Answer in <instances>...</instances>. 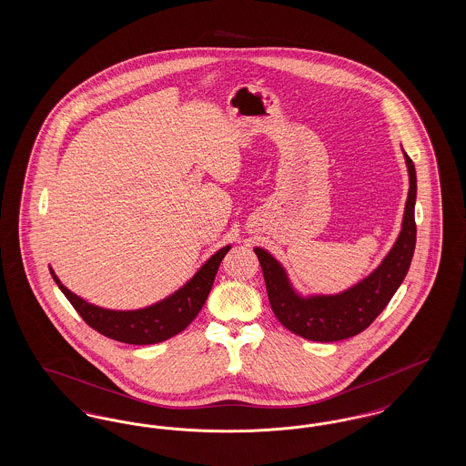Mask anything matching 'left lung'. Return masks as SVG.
Here are the masks:
<instances>
[{
  "label": "left lung",
  "mask_w": 466,
  "mask_h": 466,
  "mask_svg": "<svg viewBox=\"0 0 466 466\" xmlns=\"http://www.w3.org/2000/svg\"><path fill=\"white\" fill-rule=\"evenodd\" d=\"M405 162L410 187L399 239L382 264L353 289H346L340 295L302 299L289 287L283 267L266 249L255 248L264 272L270 308L289 332L316 342L344 340L369 329L388 306L407 276L416 248V167L407 154Z\"/></svg>",
  "instance_id": "left-lung-1"
}]
</instances>
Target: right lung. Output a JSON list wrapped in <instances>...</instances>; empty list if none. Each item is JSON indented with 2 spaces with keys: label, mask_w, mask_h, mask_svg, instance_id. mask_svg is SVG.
I'll list each match as a JSON object with an SVG mask.
<instances>
[{
  "label": "right lung",
  "mask_w": 466,
  "mask_h": 466,
  "mask_svg": "<svg viewBox=\"0 0 466 466\" xmlns=\"http://www.w3.org/2000/svg\"><path fill=\"white\" fill-rule=\"evenodd\" d=\"M228 249L230 246H225L217 251L183 289L147 309L108 310L92 306L61 285L54 272L52 276L71 306L96 332L126 344H157L175 337L194 321L211 291L218 267Z\"/></svg>",
  "instance_id": "add662e5"
}]
</instances>
